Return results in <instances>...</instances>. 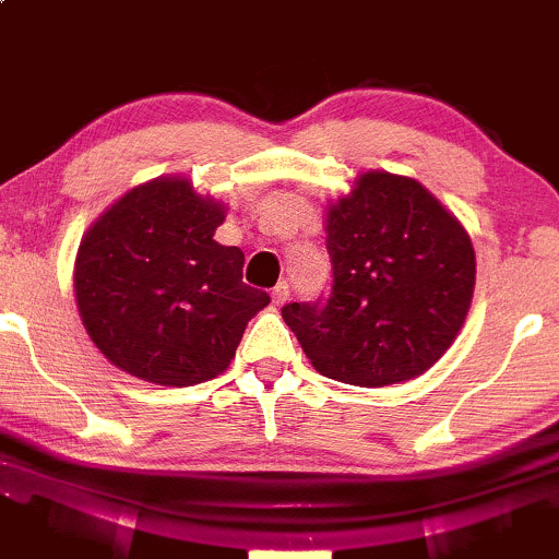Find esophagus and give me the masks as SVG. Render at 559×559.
Here are the masks:
<instances>
[{
	"label": "esophagus",
	"instance_id": "obj_1",
	"mask_svg": "<svg viewBox=\"0 0 559 559\" xmlns=\"http://www.w3.org/2000/svg\"><path fill=\"white\" fill-rule=\"evenodd\" d=\"M288 298H290V286L286 281H278V286L273 288V304L281 306V304H286Z\"/></svg>",
	"mask_w": 559,
	"mask_h": 559
}]
</instances>
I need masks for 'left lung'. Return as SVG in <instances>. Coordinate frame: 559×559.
<instances>
[{
    "label": "left lung",
    "mask_w": 559,
    "mask_h": 559,
    "mask_svg": "<svg viewBox=\"0 0 559 559\" xmlns=\"http://www.w3.org/2000/svg\"><path fill=\"white\" fill-rule=\"evenodd\" d=\"M331 288L286 304L313 369L354 386L414 379L460 333L474 290L462 223L421 182L366 173L326 215Z\"/></svg>",
    "instance_id": "1"
}]
</instances>
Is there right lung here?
<instances>
[{
	"label": "right lung",
	"instance_id": "obj_1",
	"mask_svg": "<svg viewBox=\"0 0 559 559\" xmlns=\"http://www.w3.org/2000/svg\"><path fill=\"white\" fill-rule=\"evenodd\" d=\"M223 218L188 180L157 178L85 233L74 296L90 338L118 369L163 386H193L228 369L271 296L243 283L238 246L213 240Z\"/></svg>",
	"mask_w": 559,
	"mask_h": 559
}]
</instances>
